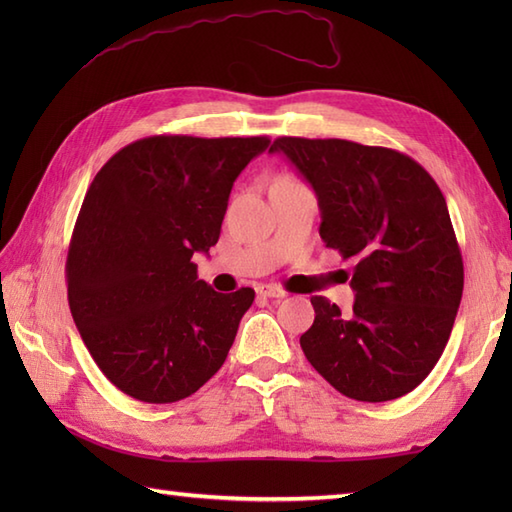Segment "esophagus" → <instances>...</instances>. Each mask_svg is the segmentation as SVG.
<instances>
[{
	"label": "esophagus",
	"instance_id": "34e87169",
	"mask_svg": "<svg viewBox=\"0 0 512 512\" xmlns=\"http://www.w3.org/2000/svg\"><path fill=\"white\" fill-rule=\"evenodd\" d=\"M257 295L268 297V299H281V297H286L288 292L277 284H262V286H257Z\"/></svg>",
	"mask_w": 512,
	"mask_h": 512
}]
</instances>
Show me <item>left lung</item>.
<instances>
[{"label":"left lung","mask_w":512,"mask_h":512,"mask_svg":"<svg viewBox=\"0 0 512 512\" xmlns=\"http://www.w3.org/2000/svg\"><path fill=\"white\" fill-rule=\"evenodd\" d=\"M270 151L286 154L312 184L325 246L356 262L352 312L312 297L303 354L347 398L409 394L447 347L464 288L462 253L436 180L396 149L341 138L281 136Z\"/></svg>","instance_id":"8db88e82"}]
</instances>
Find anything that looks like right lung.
<instances>
[{
	"label": "right lung",
	"instance_id": "1",
	"mask_svg": "<svg viewBox=\"0 0 512 512\" xmlns=\"http://www.w3.org/2000/svg\"><path fill=\"white\" fill-rule=\"evenodd\" d=\"M268 145V136H147L94 176L65 284L85 347L123 394L178 402L224 365L255 290L215 292L193 253L217 244L235 178Z\"/></svg>",
	"mask_w": 512,
	"mask_h": 512
}]
</instances>
